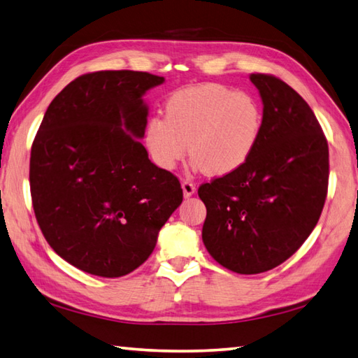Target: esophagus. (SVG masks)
<instances>
[{
    "mask_svg": "<svg viewBox=\"0 0 358 358\" xmlns=\"http://www.w3.org/2000/svg\"><path fill=\"white\" fill-rule=\"evenodd\" d=\"M182 189H184V196H185V198H189V196L194 194L196 185L193 184L192 180L184 179V180H182Z\"/></svg>",
    "mask_w": 358,
    "mask_h": 358,
    "instance_id": "1",
    "label": "esophagus"
}]
</instances>
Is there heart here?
Wrapping results in <instances>:
<instances>
[{"label":"heart","instance_id":"1","mask_svg":"<svg viewBox=\"0 0 358 358\" xmlns=\"http://www.w3.org/2000/svg\"><path fill=\"white\" fill-rule=\"evenodd\" d=\"M261 129L262 109L252 96L206 83L174 92L165 101L164 120L148 122L145 145L160 169L173 170L189 143L196 169L224 176L249 160Z\"/></svg>","mask_w":358,"mask_h":358}]
</instances>
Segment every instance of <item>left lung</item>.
I'll return each mask as SVG.
<instances>
[{
	"mask_svg": "<svg viewBox=\"0 0 358 358\" xmlns=\"http://www.w3.org/2000/svg\"><path fill=\"white\" fill-rule=\"evenodd\" d=\"M262 100V129L249 160L202 184V241L241 275L271 271L315 229L329 182V148L310 106L271 74H250Z\"/></svg>",
	"mask_w": 358,
	"mask_h": 358,
	"instance_id": "1",
	"label": "left lung"
}]
</instances>
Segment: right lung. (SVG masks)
Instances as JSON below:
<instances>
[{"label":"right lung","instance_id":"1","mask_svg":"<svg viewBox=\"0 0 358 358\" xmlns=\"http://www.w3.org/2000/svg\"><path fill=\"white\" fill-rule=\"evenodd\" d=\"M164 77L97 71L50 101L31 150L32 206L54 252L86 273L117 278L148 259L184 193L148 159L142 96Z\"/></svg>","mask_w":358,"mask_h":358}]
</instances>
